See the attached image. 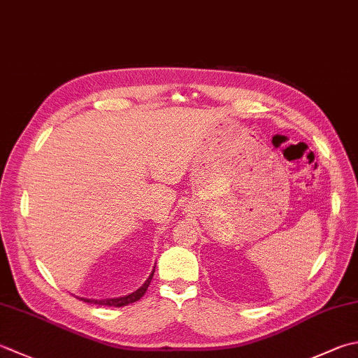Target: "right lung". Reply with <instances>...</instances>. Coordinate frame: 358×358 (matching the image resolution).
<instances>
[{
	"label": "right lung",
	"instance_id": "1",
	"mask_svg": "<svg viewBox=\"0 0 358 358\" xmlns=\"http://www.w3.org/2000/svg\"><path fill=\"white\" fill-rule=\"evenodd\" d=\"M153 273H155V268L152 270L150 276L147 278V281L141 287H139L138 290L130 293V295L119 296V298H110V299H88V298H80V299L85 301V303L99 304V306H108V307H124V306H127V304H131V303H135V301L141 299L144 296L147 287L150 285V281H152V278H153Z\"/></svg>",
	"mask_w": 358,
	"mask_h": 358
}]
</instances>
